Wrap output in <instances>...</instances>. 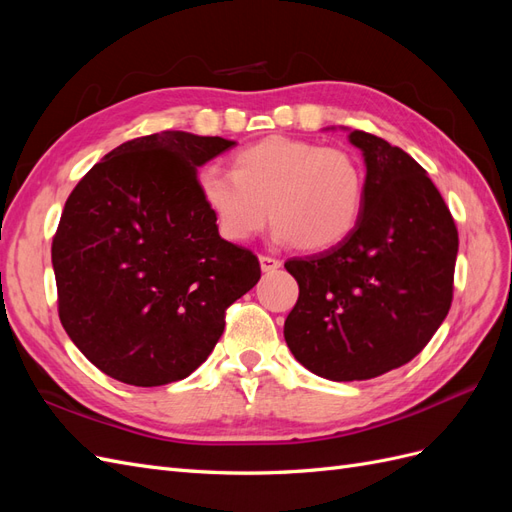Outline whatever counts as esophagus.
Masks as SVG:
<instances>
[{"instance_id": "1", "label": "esophagus", "mask_w": 512, "mask_h": 512, "mask_svg": "<svg viewBox=\"0 0 512 512\" xmlns=\"http://www.w3.org/2000/svg\"><path fill=\"white\" fill-rule=\"evenodd\" d=\"M258 260H260V269L265 271V273H271V271L282 267V262L277 260V258H271V256H260Z\"/></svg>"}]
</instances>
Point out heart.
Segmentation results:
<instances>
[{"mask_svg": "<svg viewBox=\"0 0 512 512\" xmlns=\"http://www.w3.org/2000/svg\"><path fill=\"white\" fill-rule=\"evenodd\" d=\"M198 194L218 232L243 243L275 224V239L322 252L352 235L365 207V170L348 151L290 136L241 149L232 170L207 166Z\"/></svg>", "mask_w": 512, "mask_h": 512, "instance_id": "obj_1", "label": "heart"}]
</instances>
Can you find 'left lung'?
Here are the masks:
<instances>
[{
    "mask_svg": "<svg viewBox=\"0 0 512 512\" xmlns=\"http://www.w3.org/2000/svg\"><path fill=\"white\" fill-rule=\"evenodd\" d=\"M365 207L352 235L286 271L299 301L284 322L290 352L312 374L369 380L412 361L453 301L457 226L425 168L361 130Z\"/></svg>",
    "mask_w": 512,
    "mask_h": 512,
    "instance_id": "1",
    "label": "left lung"
}]
</instances>
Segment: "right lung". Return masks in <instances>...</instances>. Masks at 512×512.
Wrapping results in <instances>:
<instances>
[{"label":"right lung","instance_id":"obj_1","mask_svg":"<svg viewBox=\"0 0 512 512\" xmlns=\"http://www.w3.org/2000/svg\"><path fill=\"white\" fill-rule=\"evenodd\" d=\"M232 145L170 130L134 138L68 196L51 247L59 320L106 376L188 378L222 337L226 307L258 284V258L220 237L198 194V166Z\"/></svg>","mask_w":512,"mask_h":512}]
</instances>
